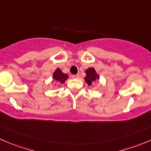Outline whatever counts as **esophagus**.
I'll return each mask as SVG.
<instances>
[{"label": "esophagus", "instance_id": "1", "mask_svg": "<svg viewBox=\"0 0 151 151\" xmlns=\"http://www.w3.org/2000/svg\"><path fill=\"white\" fill-rule=\"evenodd\" d=\"M72 78L74 79H78V78H79V75H78V74L77 75H73Z\"/></svg>", "mask_w": 151, "mask_h": 151}]
</instances>
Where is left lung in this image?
<instances>
[{
    "label": "left lung",
    "instance_id": "obj_1",
    "mask_svg": "<svg viewBox=\"0 0 151 151\" xmlns=\"http://www.w3.org/2000/svg\"><path fill=\"white\" fill-rule=\"evenodd\" d=\"M86 76L85 77V81L88 85H91L92 82H94L97 79H99L98 74L96 73L94 68H88L86 70Z\"/></svg>",
    "mask_w": 151,
    "mask_h": 151
}]
</instances>
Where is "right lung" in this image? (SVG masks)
<instances>
[{"label":"right lung","mask_w":151,"mask_h":151,"mask_svg":"<svg viewBox=\"0 0 151 151\" xmlns=\"http://www.w3.org/2000/svg\"><path fill=\"white\" fill-rule=\"evenodd\" d=\"M68 78V76L67 74L63 73L60 69H57L53 74V79L54 81L57 83H63Z\"/></svg>","instance_id":"add662e5"}]
</instances>
